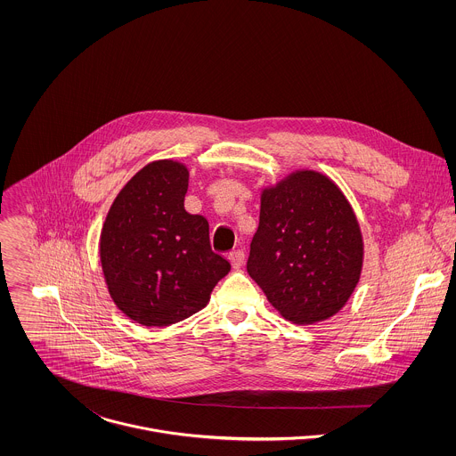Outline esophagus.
Returning <instances> with one entry per match:
<instances>
[{
    "label": "esophagus",
    "instance_id": "esophagus-1",
    "mask_svg": "<svg viewBox=\"0 0 456 456\" xmlns=\"http://www.w3.org/2000/svg\"><path fill=\"white\" fill-rule=\"evenodd\" d=\"M230 261H232V265H233V268H242L244 266V261H246V253L244 251H233V253H230Z\"/></svg>",
    "mask_w": 456,
    "mask_h": 456
}]
</instances>
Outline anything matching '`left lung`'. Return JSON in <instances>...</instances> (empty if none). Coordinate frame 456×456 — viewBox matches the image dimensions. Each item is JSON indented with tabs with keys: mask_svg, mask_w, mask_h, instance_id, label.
Returning <instances> with one entry per match:
<instances>
[{
	"mask_svg": "<svg viewBox=\"0 0 456 456\" xmlns=\"http://www.w3.org/2000/svg\"><path fill=\"white\" fill-rule=\"evenodd\" d=\"M363 255L358 217L325 174L302 168L261 190L248 272L284 320L335 316L360 282Z\"/></svg>",
	"mask_w": 456,
	"mask_h": 456,
	"instance_id": "obj_1",
	"label": "left lung"
}]
</instances>
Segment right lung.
<instances>
[{
    "instance_id": "obj_1",
    "label": "right lung",
    "mask_w": 456,
    "mask_h": 456,
    "mask_svg": "<svg viewBox=\"0 0 456 456\" xmlns=\"http://www.w3.org/2000/svg\"><path fill=\"white\" fill-rule=\"evenodd\" d=\"M190 170L177 159L140 168L116 196L100 235L114 304L134 323L170 326L198 311L232 265L210 248L208 221L184 208Z\"/></svg>"
}]
</instances>
